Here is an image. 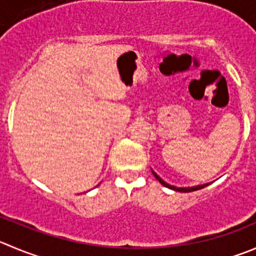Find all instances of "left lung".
<instances>
[{"instance_id": "left-lung-1", "label": "left lung", "mask_w": 256, "mask_h": 256, "mask_svg": "<svg viewBox=\"0 0 256 256\" xmlns=\"http://www.w3.org/2000/svg\"><path fill=\"white\" fill-rule=\"evenodd\" d=\"M152 174H153V176H154L156 178H157L158 181H160V184H163V186L167 187V188H170V190H174V191H178V192L197 191V190H201V188H204V187H206V186H208V184H198V186H192V187H176V186H172V184H167V182L163 181V180L160 178V177L158 176V174H156V172L153 171V170H152Z\"/></svg>"}]
</instances>
